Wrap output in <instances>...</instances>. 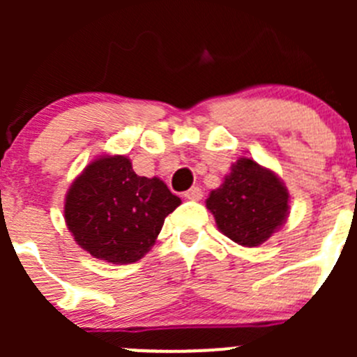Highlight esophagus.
I'll return each instance as SVG.
<instances>
[{
	"label": "esophagus",
	"mask_w": 357,
	"mask_h": 357,
	"mask_svg": "<svg viewBox=\"0 0 357 357\" xmlns=\"http://www.w3.org/2000/svg\"><path fill=\"white\" fill-rule=\"evenodd\" d=\"M202 197H204V192H202V188H199V186H193L188 192H185V199L188 200H200Z\"/></svg>",
	"instance_id": "1"
}]
</instances>
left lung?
Returning <instances> with one entry per match:
<instances>
[{
	"instance_id": "8db88e82",
	"label": "left lung",
	"mask_w": 357,
	"mask_h": 357,
	"mask_svg": "<svg viewBox=\"0 0 357 357\" xmlns=\"http://www.w3.org/2000/svg\"><path fill=\"white\" fill-rule=\"evenodd\" d=\"M205 204L219 231L243 247L264 243L289 215V192L283 183L252 158L236 160Z\"/></svg>"
}]
</instances>
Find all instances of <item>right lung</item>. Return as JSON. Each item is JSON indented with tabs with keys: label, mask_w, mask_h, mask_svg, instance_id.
I'll list each match as a JSON object with an SVG mask.
<instances>
[{
	"label": "right lung",
	"mask_w": 357,
	"mask_h": 357,
	"mask_svg": "<svg viewBox=\"0 0 357 357\" xmlns=\"http://www.w3.org/2000/svg\"><path fill=\"white\" fill-rule=\"evenodd\" d=\"M179 204L164 181L136 174L128 157L103 155L72 183L63 212L77 245L112 264H131L152 248Z\"/></svg>",
	"instance_id": "add662e5"
}]
</instances>
